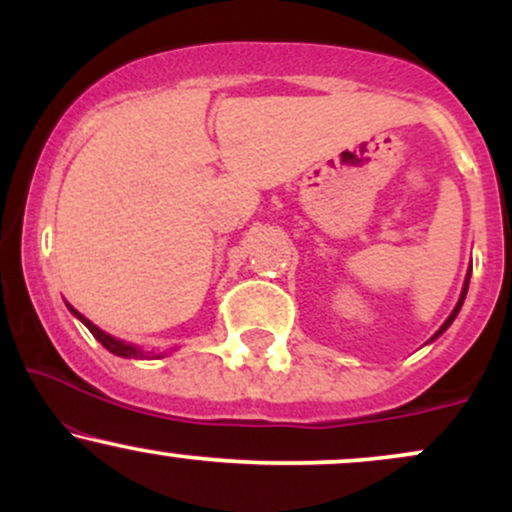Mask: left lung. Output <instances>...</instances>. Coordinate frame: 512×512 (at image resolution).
I'll return each instance as SVG.
<instances>
[{
  "instance_id": "8db88e82",
  "label": "left lung",
  "mask_w": 512,
  "mask_h": 512,
  "mask_svg": "<svg viewBox=\"0 0 512 512\" xmlns=\"http://www.w3.org/2000/svg\"><path fill=\"white\" fill-rule=\"evenodd\" d=\"M469 274H472V269H469ZM469 274H467V281H464V289H462V296H460V301H457V305H455V310H452V313H450V317H448V320H445V322H443V327H440V330H438L436 334H433V339H436V337H440V334H443L445 330H448V327L452 325V320H455V317H457V313H460V308H462V303H464V296H467V289H469Z\"/></svg>"
}]
</instances>
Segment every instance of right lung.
Wrapping results in <instances>:
<instances>
[{"instance_id":"add662e5","label":"right lung","mask_w":512,"mask_h":512,"mask_svg":"<svg viewBox=\"0 0 512 512\" xmlns=\"http://www.w3.org/2000/svg\"><path fill=\"white\" fill-rule=\"evenodd\" d=\"M69 310H72V313L79 317L81 322H84V325L88 327V332L93 334V337L98 339V342H101L105 349L110 351V354H115V356H122V358H149L144 354V351H139V349H134V346H129V344H125V342H120V339H115V337H110V334H105L103 330H98L96 325H93L91 320H86L84 315L81 313H76V310L72 308V305H69Z\"/></svg>"}]
</instances>
